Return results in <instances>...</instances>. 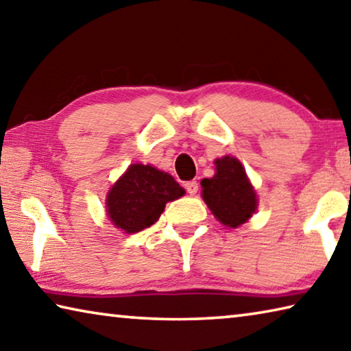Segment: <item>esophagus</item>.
<instances>
[{"label": "esophagus", "instance_id": "obj_1", "mask_svg": "<svg viewBox=\"0 0 351 351\" xmlns=\"http://www.w3.org/2000/svg\"><path fill=\"white\" fill-rule=\"evenodd\" d=\"M185 188H186V191H188L189 196H194V194H196V193L199 191V183L194 182V180L186 182V183H185Z\"/></svg>", "mask_w": 351, "mask_h": 351}]
</instances>
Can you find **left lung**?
I'll return each instance as SVG.
<instances>
[{
    "mask_svg": "<svg viewBox=\"0 0 351 351\" xmlns=\"http://www.w3.org/2000/svg\"><path fill=\"white\" fill-rule=\"evenodd\" d=\"M215 165L216 174L200 182L202 199L217 221L237 228L256 211V193L238 158L226 155Z\"/></svg>",
    "mask_w": 351,
    "mask_h": 351,
    "instance_id": "1",
    "label": "left lung"
}]
</instances>
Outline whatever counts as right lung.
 Returning <instances> with one entry per match:
<instances>
[{
  "mask_svg": "<svg viewBox=\"0 0 351 351\" xmlns=\"http://www.w3.org/2000/svg\"><path fill=\"white\" fill-rule=\"evenodd\" d=\"M185 194L174 177L151 165L135 163L107 194V215L117 228L136 233L158 221L168 202Z\"/></svg>",
  "mask_w": 351,
  "mask_h": 351,
  "instance_id": "obj_1",
  "label": "right lung"
}]
</instances>
